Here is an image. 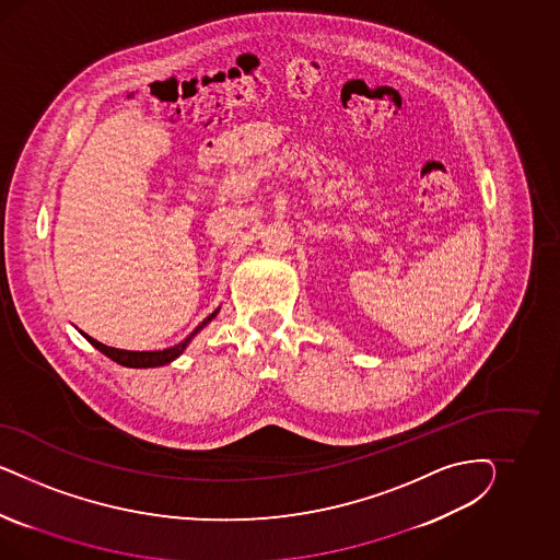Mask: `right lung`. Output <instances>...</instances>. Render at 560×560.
<instances>
[{"mask_svg": "<svg viewBox=\"0 0 560 560\" xmlns=\"http://www.w3.org/2000/svg\"><path fill=\"white\" fill-rule=\"evenodd\" d=\"M220 314V307L215 310V312H211L207 318H205L203 323L199 324L190 335H188L187 339L180 340L178 345H174V347H168V349H162V351H127V349H117V347H108V345H104L101 340L92 339L90 335H84L85 339L90 345H94L101 353L108 357V359H113V361H117L119 365H125V368H136V370H143V368H160V365H168L172 363L174 359H178V357L183 355L185 351H187L188 342L195 339L201 330H203L207 324L211 323L215 316Z\"/></svg>", "mask_w": 560, "mask_h": 560, "instance_id": "add662e5", "label": "right lung"}]
</instances>
